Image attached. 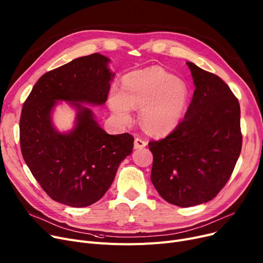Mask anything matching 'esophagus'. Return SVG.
<instances>
[{
    "mask_svg": "<svg viewBox=\"0 0 263 263\" xmlns=\"http://www.w3.org/2000/svg\"><path fill=\"white\" fill-rule=\"evenodd\" d=\"M146 146H147V142L139 139V137H137V139H135V141H134V149H142V148H144Z\"/></svg>",
    "mask_w": 263,
    "mask_h": 263,
    "instance_id": "34e87169",
    "label": "esophagus"
}]
</instances>
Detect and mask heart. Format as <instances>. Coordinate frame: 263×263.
<instances>
[{"mask_svg": "<svg viewBox=\"0 0 263 263\" xmlns=\"http://www.w3.org/2000/svg\"><path fill=\"white\" fill-rule=\"evenodd\" d=\"M189 100V87L160 67L135 71L123 79L122 89L113 88L108 104L123 122L131 118V108L140 109V123L155 135L172 132L180 123Z\"/></svg>", "mask_w": 263, "mask_h": 263, "instance_id": "b5f03b06", "label": "heart"}]
</instances>
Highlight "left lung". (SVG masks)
I'll list each match as a JSON object with an SVG mask.
<instances>
[{"instance_id": "1", "label": "left lung", "mask_w": 263, "mask_h": 263, "mask_svg": "<svg viewBox=\"0 0 263 263\" xmlns=\"http://www.w3.org/2000/svg\"><path fill=\"white\" fill-rule=\"evenodd\" d=\"M195 90L183 120L150 142L151 181L163 199L192 206L214 198L230 178L242 147L240 104L226 83L186 62Z\"/></svg>"}]
</instances>
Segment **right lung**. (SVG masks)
Wrapping results in <instances>:
<instances>
[{"instance_id": "obj_1", "label": "right lung", "mask_w": 263, "mask_h": 263, "mask_svg": "<svg viewBox=\"0 0 263 263\" xmlns=\"http://www.w3.org/2000/svg\"><path fill=\"white\" fill-rule=\"evenodd\" d=\"M109 63L99 53L69 62L41 77L23 104V159L47 194L66 205L81 208L98 201L133 150L131 134H107L84 105L106 102L115 78ZM60 102H67L76 113L73 128L63 133L52 122Z\"/></svg>"}]
</instances>
